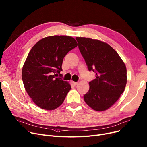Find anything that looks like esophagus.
<instances>
[{
	"label": "esophagus",
	"instance_id": "1",
	"mask_svg": "<svg viewBox=\"0 0 147 147\" xmlns=\"http://www.w3.org/2000/svg\"><path fill=\"white\" fill-rule=\"evenodd\" d=\"M73 84H74V86H76V85H77V84H78V82H73Z\"/></svg>",
	"mask_w": 147,
	"mask_h": 147
}]
</instances>
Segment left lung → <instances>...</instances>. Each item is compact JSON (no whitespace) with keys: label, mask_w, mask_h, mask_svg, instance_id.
Segmentation results:
<instances>
[{"label":"left lung","mask_w":147,"mask_h":147,"mask_svg":"<svg viewBox=\"0 0 147 147\" xmlns=\"http://www.w3.org/2000/svg\"><path fill=\"white\" fill-rule=\"evenodd\" d=\"M79 48L89 70L96 73V79L89 82L84 101L98 111L107 110L117 101L127 83L125 64L110 45L86 37H76Z\"/></svg>","instance_id":"1"}]
</instances>
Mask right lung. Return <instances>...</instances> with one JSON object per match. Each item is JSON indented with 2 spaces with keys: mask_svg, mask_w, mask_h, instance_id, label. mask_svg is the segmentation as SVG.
Instances as JSON below:
<instances>
[{
  "mask_svg": "<svg viewBox=\"0 0 147 147\" xmlns=\"http://www.w3.org/2000/svg\"><path fill=\"white\" fill-rule=\"evenodd\" d=\"M77 46L73 37L56 35L42 38L31 49L22 67V79L28 95L38 107L53 110L63 103L71 85L56 77L63 71L64 57Z\"/></svg>",
  "mask_w": 147,
  "mask_h": 147,
  "instance_id": "1",
  "label": "right lung"
}]
</instances>
